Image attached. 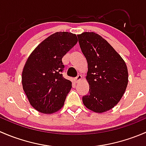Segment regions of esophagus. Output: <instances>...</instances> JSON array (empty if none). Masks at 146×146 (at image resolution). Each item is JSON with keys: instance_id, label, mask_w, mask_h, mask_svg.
Returning <instances> with one entry per match:
<instances>
[{"instance_id": "esophagus-1", "label": "esophagus", "mask_w": 146, "mask_h": 146, "mask_svg": "<svg viewBox=\"0 0 146 146\" xmlns=\"http://www.w3.org/2000/svg\"><path fill=\"white\" fill-rule=\"evenodd\" d=\"M82 77L81 75H78V76L76 78V79H75V80H76V82H78L82 80Z\"/></svg>"}]
</instances>
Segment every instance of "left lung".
I'll return each mask as SVG.
<instances>
[{
    "label": "left lung",
    "mask_w": 146,
    "mask_h": 146,
    "mask_svg": "<svg viewBox=\"0 0 146 146\" xmlns=\"http://www.w3.org/2000/svg\"><path fill=\"white\" fill-rule=\"evenodd\" d=\"M79 44L88 62L86 80L88 95L84 105L92 111L103 113L111 110L121 99L129 81L126 63L107 40L95 32L78 35Z\"/></svg>",
    "instance_id": "left-lung-1"
}]
</instances>
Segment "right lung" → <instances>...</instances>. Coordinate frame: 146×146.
<instances>
[{
  "label": "right lung",
  "instance_id": "add662e5",
  "mask_svg": "<svg viewBox=\"0 0 146 146\" xmlns=\"http://www.w3.org/2000/svg\"><path fill=\"white\" fill-rule=\"evenodd\" d=\"M76 35L58 32L41 42L28 57L22 83L31 105L43 114H52L64 106L72 82L64 78L62 58L77 44Z\"/></svg>",
  "mask_w": 146,
  "mask_h": 146
}]
</instances>
